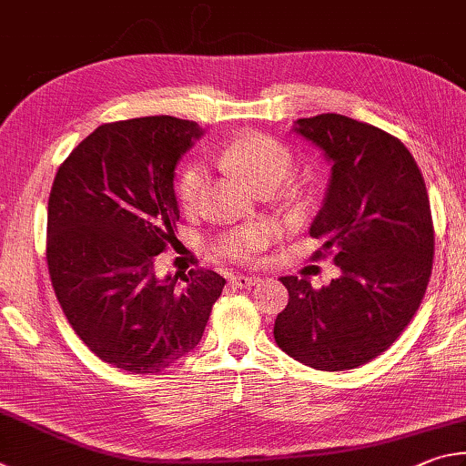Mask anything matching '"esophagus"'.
<instances>
[{
  "label": "esophagus",
  "instance_id": "1",
  "mask_svg": "<svg viewBox=\"0 0 466 466\" xmlns=\"http://www.w3.org/2000/svg\"><path fill=\"white\" fill-rule=\"evenodd\" d=\"M259 279H256V276H246V274H235L231 276V282L235 284V287L239 289H249V287H256Z\"/></svg>",
  "mask_w": 466,
  "mask_h": 466
}]
</instances>
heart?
<instances>
[{"label":"heart","instance_id":"1","mask_svg":"<svg viewBox=\"0 0 466 466\" xmlns=\"http://www.w3.org/2000/svg\"><path fill=\"white\" fill-rule=\"evenodd\" d=\"M223 161L238 171L256 190H276L292 171V155L287 147L264 135H243L227 147ZM207 184V167L190 163L179 176L177 198L184 208H194ZM268 239V228L246 227L223 235L217 241V251L233 262H248Z\"/></svg>","mask_w":466,"mask_h":466}]
</instances>
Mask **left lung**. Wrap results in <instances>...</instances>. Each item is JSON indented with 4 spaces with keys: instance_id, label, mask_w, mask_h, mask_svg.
<instances>
[{
    "instance_id": "left-lung-1",
    "label": "left lung",
    "mask_w": 466,
    "mask_h": 466,
    "mask_svg": "<svg viewBox=\"0 0 466 466\" xmlns=\"http://www.w3.org/2000/svg\"><path fill=\"white\" fill-rule=\"evenodd\" d=\"M292 130L331 166L309 233L336 251L339 276L321 289L282 276L289 305L274 339L311 369L352 370L389 350L426 295L434 259L426 182L407 147L366 122L319 114Z\"/></svg>"
}]
</instances>
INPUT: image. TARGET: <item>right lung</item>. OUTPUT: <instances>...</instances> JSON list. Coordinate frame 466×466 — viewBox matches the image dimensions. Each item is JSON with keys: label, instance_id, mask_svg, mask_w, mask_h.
Masks as SVG:
<instances>
[{"label": "right lung", "instance_id": "1", "mask_svg": "<svg viewBox=\"0 0 466 466\" xmlns=\"http://www.w3.org/2000/svg\"><path fill=\"white\" fill-rule=\"evenodd\" d=\"M202 128L147 116L110 122L61 163L48 196L46 262L65 317L114 369L161 372L198 346L225 279H161L155 259L176 239V166Z\"/></svg>", "mask_w": 466, "mask_h": 466}]
</instances>
